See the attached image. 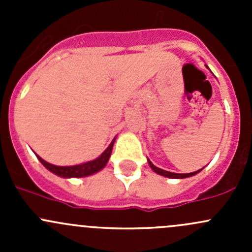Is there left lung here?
Wrapping results in <instances>:
<instances>
[{
	"mask_svg": "<svg viewBox=\"0 0 252 252\" xmlns=\"http://www.w3.org/2000/svg\"><path fill=\"white\" fill-rule=\"evenodd\" d=\"M206 67H207V65H206ZM147 162H149V166L151 167V169L155 172V173H157L159 175H163V177H167V178H172V179H184V178L192 177V175L200 173V172L202 171V168H201V169H199V171H196V172H191V173H173V172H168V171H164V169L158 168V167L155 166V164L152 163V162L150 161L149 158H147Z\"/></svg>",
	"mask_w": 252,
	"mask_h": 252,
	"instance_id": "left-lung-1",
	"label": "left lung"
}]
</instances>
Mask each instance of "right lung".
<instances>
[{
    "label": "right lung",
    "mask_w": 252,
    "mask_h": 252,
    "mask_svg": "<svg viewBox=\"0 0 252 252\" xmlns=\"http://www.w3.org/2000/svg\"><path fill=\"white\" fill-rule=\"evenodd\" d=\"M116 138L112 140L110 144V146L97 157V158L93 159V161L85 162V163H80V164H75V166H55V164H51L48 162L42 159L41 157L37 156L39 161L44 164L45 167L48 169L50 172H52L53 174L58 175V177L62 178H84V177H89V175H93L97 172H100L101 169L105 168V166L107 164L108 159H110L111 154H112V149H113V144Z\"/></svg>",
    "instance_id": "obj_1"
}]
</instances>
